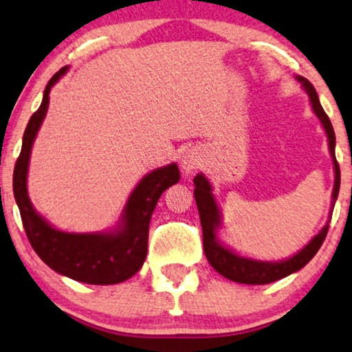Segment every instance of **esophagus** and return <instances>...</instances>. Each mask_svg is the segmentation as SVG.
Listing matches in <instances>:
<instances>
[{"label": "esophagus", "mask_w": 352, "mask_h": 352, "mask_svg": "<svg viewBox=\"0 0 352 352\" xmlns=\"http://www.w3.org/2000/svg\"><path fill=\"white\" fill-rule=\"evenodd\" d=\"M199 166H201V156H199V153L194 148L186 150L185 153L182 155V167L186 172L197 169Z\"/></svg>", "instance_id": "34e87169"}]
</instances>
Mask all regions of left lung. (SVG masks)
<instances>
[{"instance_id":"1","label":"left lung","mask_w":352,"mask_h":352,"mask_svg":"<svg viewBox=\"0 0 352 352\" xmlns=\"http://www.w3.org/2000/svg\"><path fill=\"white\" fill-rule=\"evenodd\" d=\"M297 80L302 82L308 98H310L314 113H316V117L321 120L324 129H326L327 133L329 148L335 167V185L332 192L335 202L340 191V166L337 162V158H335V133L332 123H330L327 113L324 112L321 102H319L318 93L314 90L311 83L303 77H297ZM194 186H196L194 188V197H196L199 217H201L204 251H206L207 261L219 275L226 276L230 281L243 283V285H267V283L281 280V278L291 275L294 272L300 270L302 267H305L308 262L313 259V256L318 253V250L321 248L324 240H326L329 223L322 228L321 232L314 235L311 242L308 243L305 248L298 251L296 256H292L289 259L281 262H264L242 258V256L235 254L230 250L224 248V246L218 242L217 228L219 226V210L217 202H214L212 186H210L207 178L202 174H197L194 177Z\"/></svg>"}]
</instances>
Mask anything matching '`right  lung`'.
I'll use <instances>...</instances> for the list:
<instances>
[{"label": "right lung", "mask_w": 352, "mask_h": 352, "mask_svg": "<svg viewBox=\"0 0 352 352\" xmlns=\"http://www.w3.org/2000/svg\"><path fill=\"white\" fill-rule=\"evenodd\" d=\"M67 66L50 78L41 107L26 124L22 151L14 167V196L33 250L50 269L88 285H117L138 274L146 258L148 224L158 199L180 178L177 164L160 167L145 175L131 194L123 212V223L106 234H67L52 228L31 206L26 191V172L31 146L49 107L50 88L65 76Z\"/></svg>", "instance_id": "1"}]
</instances>
